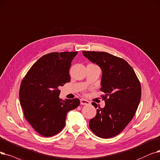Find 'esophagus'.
I'll list each match as a JSON object with an SVG mask.
<instances>
[{"mask_svg":"<svg viewBox=\"0 0 160 160\" xmlns=\"http://www.w3.org/2000/svg\"><path fill=\"white\" fill-rule=\"evenodd\" d=\"M80 104H81V105H89L90 102L86 100V99H80Z\"/></svg>","mask_w":160,"mask_h":160,"instance_id":"obj_1","label":"esophagus"}]
</instances>
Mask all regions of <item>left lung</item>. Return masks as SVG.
Listing matches in <instances>:
<instances>
[{"mask_svg":"<svg viewBox=\"0 0 160 160\" xmlns=\"http://www.w3.org/2000/svg\"><path fill=\"white\" fill-rule=\"evenodd\" d=\"M82 53L101 68V91L105 93V106L97 109L89 126L97 137H113L127 126L135 114L141 97L140 82L133 68L122 58L104 52ZM92 105L97 107L95 102Z\"/></svg>","mask_w":160,"mask_h":160,"instance_id":"obj_1","label":"left lung"}]
</instances>
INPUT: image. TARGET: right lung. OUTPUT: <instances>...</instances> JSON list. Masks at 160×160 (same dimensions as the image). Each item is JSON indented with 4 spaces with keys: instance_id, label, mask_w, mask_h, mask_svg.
Masks as SVG:
<instances>
[{
    "instance_id": "add662e5",
    "label": "right lung",
    "mask_w": 160,
    "mask_h": 160,
    "mask_svg": "<svg viewBox=\"0 0 160 160\" xmlns=\"http://www.w3.org/2000/svg\"><path fill=\"white\" fill-rule=\"evenodd\" d=\"M78 52H55L40 58L21 83L19 101L25 118L37 132L52 137L65 126L67 113L80 105L78 99L63 101L59 88L71 80L69 69Z\"/></svg>"
}]
</instances>
